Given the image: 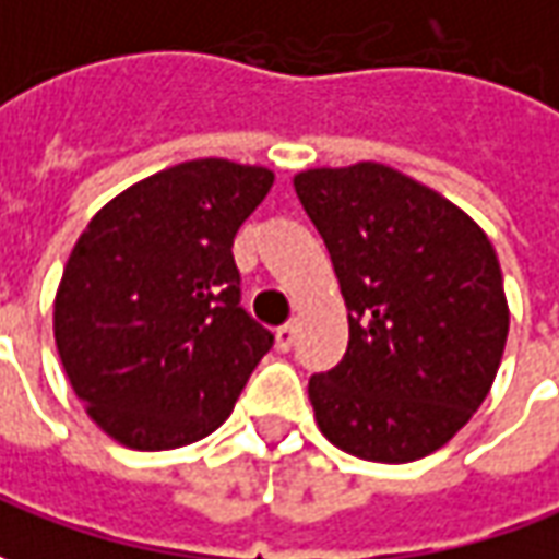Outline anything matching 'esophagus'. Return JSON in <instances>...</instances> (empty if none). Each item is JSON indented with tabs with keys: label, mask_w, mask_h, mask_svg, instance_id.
Wrapping results in <instances>:
<instances>
[{
	"label": "esophagus",
	"mask_w": 559,
	"mask_h": 559,
	"mask_svg": "<svg viewBox=\"0 0 559 559\" xmlns=\"http://www.w3.org/2000/svg\"><path fill=\"white\" fill-rule=\"evenodd\" d=\"M292 344H295V325H280V329H276V349H280V353H288Z\"/></svg>",
	"instance_id": "1"
}]
</instances>
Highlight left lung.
Listing matches in <instances>:
<instances>
[{
	"label": "left lung",
	"instance_id": "8db88e82",
	"mask_svg": "<svg viewBox=\"0 0 559 559\" xmlns=\"http://www.w3.org/2000/svg\"><path fill=\"white\" fill-rule=\"evenodd\" d=\"M349 319L344 359L310 377L334 448L414 463L448 444L499 371L508 304L487 234L432 188L383 164L295 176Z\"/></svg>",
	"mask_w": 559,
	"mask_h": 559
}]
</instances>
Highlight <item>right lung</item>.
<instances>
[{"instance_id": "right-lung-1", "label": "right lung", "mask_w": 559, "mask_h": 559, "mask_svg": "<svg viewBox=\"0 0 559 559\" xmlns=\"http://www.w3.org/2000/svg\"><path fill=\"white\" fill-rule=\"evenodd\" d=\"M273 173L222 157L130 185L75 242L53 301L69 383L94 423L133 450L215 432L273 346L240 307L234 237Z\"/></svg>"}]
</instances>
